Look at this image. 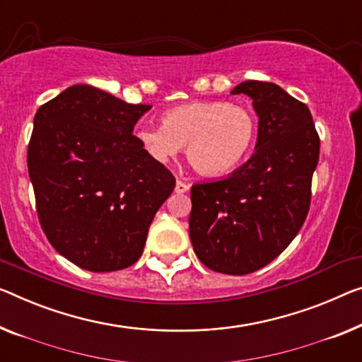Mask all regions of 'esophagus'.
Instances as JSON below:
<instances>
[{"instance_id": "34e87169", "label": "esophagus", "mask_w": 362, "mask_h": 362, "mask_svg": "<svg viewBox=\"0 0 362 362\" xmlns=\"http://www.w3.org/2000/svg\"><path fill=\"white\" fill-rule=\"evenodd\" d=\"M188 190H190V185H188V183L182 182V180H177V185H175L177 193H187Z\"/></svg>"}]
</instances>
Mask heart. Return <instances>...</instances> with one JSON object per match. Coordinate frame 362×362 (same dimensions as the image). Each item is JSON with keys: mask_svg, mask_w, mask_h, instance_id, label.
Returning a JSON list of instances; mask_svg holds the SVG:
<instances>
[{"mask_svg": "<svg viewBox=\"0 0 362 362\" xmlns=\"http://www.w3.org/2000/svg\"><path fill=\"white\" fill-rule=\"evenodd\" d=\"M163 125L139 127L134 138L151 158L167 163L185 144L187 158L203 175L234 170L249 158L257 139V117L228 100H195L165 110Z\"/></svg>", "mask_w": 362, "mask_h": 362, "instance_id": "b5f03b06", "label": "heart"}]
</instances>
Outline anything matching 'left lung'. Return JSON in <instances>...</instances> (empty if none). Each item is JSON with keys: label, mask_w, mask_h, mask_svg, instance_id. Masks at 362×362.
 Instances as JSON below:
<instances>
[{"label": "left lung", "mask_w": 362, "mask_h": 362, "mask_svg": "<svg viewBox=\"0 0 362 362\" xmlns=\"http://www.w3.org/2000/svg\"><path fill=\"white\" fill-rule=\"evenodd\" d=\"M258 115L255 153L226 179L192 187L190 239L204 267L249 274L298 235L310 206L320 138L310 110L278 84L244 81Z\"/></svg>", "instance_id": "left-lung-1"}]
</instances>
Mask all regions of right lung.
Segmentation results:
<instances>
[{"instance_id":"right-lung-1","label":"right lung","mask_w":362,"mask_h":362,"mask_svg":"<svg viewBox=\"0 0 362 362\" xmlns=\"http://www.w3.org/2000/svg\"><path fill=\"white\" fill-rule=\"evenodd\" d=\"M149 109L76 84L34 117L27 167L40 226L53 249L88 272L132 267L175 188L133 134Z\"/></svg>"}]
</instances>
